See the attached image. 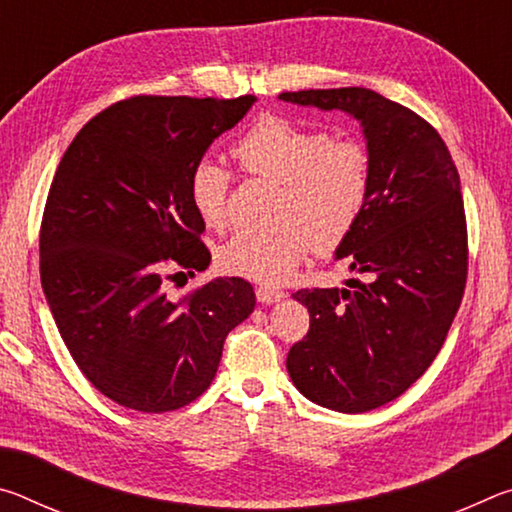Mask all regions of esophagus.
Masks as SVG:
<instances>
[{
  "label": "esophagus",
  "instance_id": "34e87169",
  "mask_svg": "<svg viewBox=\"0 0 512 512\" xmlns=\"http://www.w3.org/2000/svg\"><path fill=\"white\" fill-rule=\"evenodd\" d=\"M255 293L262 305H273V302H280L284 298V291L280 287H271V284H259Z\"/></svg>",
  "mask_w": 512,
  "mask_h": 512
}]
</instances>
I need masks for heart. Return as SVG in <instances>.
<instances>
[{"mask_svg": "<svg viewBox=\"0 0 512 512\" xmlns=\"http://www.w3.org/2000/svg\"><path fill=\"white\" fill-rule=\"evenodd\" d=\"M250 176L280 185L275 216L264 232H239L219 250L228 273L284 280L311 248L336 250L357 228L370 196V153L354 140H334L282 115L259 117L232 146ZM230 171L210 158L189 173V203L203 225L221 230L230 216Z\"/></svg>", "mask_w": 512, "mask_h": 512, "instance_id": "heart-1", "label": "heart"}]
</instances>
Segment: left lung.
<instances>
[{"mask_svg": "<svg viewBox=\"0 0 512 512\" xmlns=\"http://www.w3.org/2000/svg\"><path fill=\"white\" fill-rule=\"evenodd\" d=\"M282 101L361 121L370 196L336 259L359 280L300 289L309 332L287 370L307 400L341 413L393 402L424 375L461 307L467 225L461 178L436 128L366 88L282 92Z\"/></svg>", "mask_w": 512, "mask_h": 512, "instance_id": "8db88e82", "label": "left lung"}]
</instances>
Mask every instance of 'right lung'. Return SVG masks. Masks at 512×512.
Listing matches in <instances>:
<instances>
[{
	"mask_svg": "<svg viewBox=\"0 0 512 512\" xmlns=\"http://www.w3.org/2000/svg\"><path fill=\"white\" fill-rule=\"evenodd\" d=\"M257 99L131 97L69 144L40 225V280L76 366L126 409H183L207 391L230 329L255 309L241 277L171 300L167 280L210 266L189 173Z\"/></svg>",
	"mask_w": 512,
	"mask_h": 512,
	"instance_id": "right-lung-1",
	"label": "right lung"
}]
</instances>
